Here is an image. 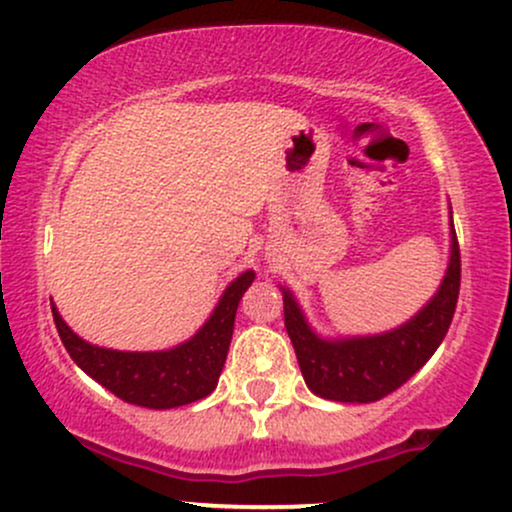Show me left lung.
I'll list each match as a JSON object with an SVG mask.
<instances>
[{"instance_id": "1", "label": "left lung", "mask_w": 512, "mask_h": 512, "mask_svg": "<svg viewBox=\"0 0 512 512\" xmlns=\"http://www.w3.org/2000/svg\"><path fill=\"white\" fill-rule=\"evenodd\" d=\"M460 245L452 228L448 272L433 301L399 330L378 337L325 342L305 325V317L289 291H284V322L305 385L334 402H378L416 373L448 334L460 296Z\"/></svg>"}]
</instances>
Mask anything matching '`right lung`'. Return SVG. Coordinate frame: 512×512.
<instances>
[{"mask_svg":"<svg viewBox=\"0 0 512 512\" xmlns=\"http://www.w3.org/2000/svg\"><path fill=\"white\" fill-rule=\"evenodd\" d=\"M252 279L255 272L240 274L223 293L207 325L190 342L170 351L137 354V351L101 349L76 337L55 308L52 317L72 361L105 390L146 409H173L214 392L231 346L238 303Z\"/></svg>","mask_w":512,"mask_h":512,"instance_id":"add662e5","label":"right lung"}]
</instances>
